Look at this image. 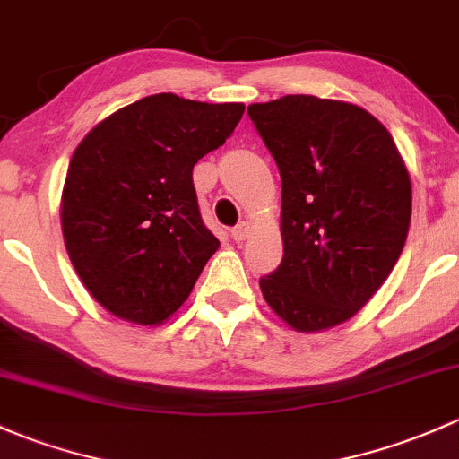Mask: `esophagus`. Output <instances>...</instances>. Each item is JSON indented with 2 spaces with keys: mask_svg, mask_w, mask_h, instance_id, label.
Here are the masks:
<instances>
[{
  "mask_svg": "<svg viewBox=\"0 0 459 459\" xmlns=\"http://www.w3.org/2000/svg\"><path fill=\"white\" fill-rule=\"evenodd\" d=\"M247 236H249V225L245 223V221H243V223L236 225V228H231V238L238 240V243H240V240L247 238Z\"/></svg>",
  "mask_w": 459,
  "mask_h": 459,
  "instance_id": "1",
  "label": "esophagus"
}]
</instances>
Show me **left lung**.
<instances>
[{"instance_id":"left-lung-1","label":"left lung","mask_w":459,"mask_h":459,"mask_svg":"<svg viewBox=\"0 0 459 459\" xmlns=\"http://www.w3.org/2000/svg\"><path fill=\"white\" fill-rule=\"evenodd\" d=\"M282 183V261L261 278L296 332L351 318L403 254L411 178L389 130L362 108L311 94L252 103Z\"/></svg>"}]
</instances>
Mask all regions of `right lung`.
Returning a JSON list of instances; mask_svg holds the SVG:
<instances>
[{"mask_svg": "<svg viewBox=\"0 0 459 459\" xmlns=\"http://www.w3.org/2000/svg\"><path fill=\"white\" fill-rule=\"evenodd\" d=\"M243 103L150 94L88 132L61 196L68 256L92 299L136 325L186 302L219 238L198 210L192 169L231 136Z\"/></svg>", "mask_w": 459, "mask_h": 459, "instance_id": "1", "label": "right lung"}]
</instances>
